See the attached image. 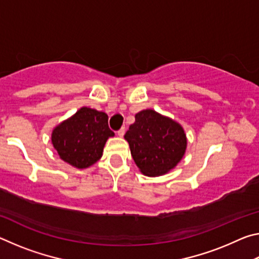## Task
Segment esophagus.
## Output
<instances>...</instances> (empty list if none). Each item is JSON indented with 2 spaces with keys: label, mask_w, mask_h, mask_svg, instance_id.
<instances>
[{
  "label": "esophagus",
  "mask_w": 259,
  "mask_h": 259,
  "mask_svg": "<svg viewBox=\"0 0 259 259\" xmlns=\"http://www.w3.org/2000/svg\"><path fill=\"white\" fill-rule=\"evenodd\" d=\"M124 134H125V128L124 126H122V128L117 131V135H119V137H123Z\"/></svg>",
  "instance_id": "obj_1"
}]
</instances>
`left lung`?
Here are the masks:
<instances>
[{
    "label": "left lung",
    "mask_w": 259,
    "mask_h": 259,
    "mask_svg": "<svg viewBox=\"0 0 259 259\" xmlns=\"http://www.w3.org/2000/svg\"><path fill=\"white\" fill-rule=\"evenodd\" d=\"M135 119L124 139L136 165L148 177L168 174L186 152L187 138L183 126L154 109L140 111Z\"/></svg>",
    "instance_id": "1"
}]
</instances>
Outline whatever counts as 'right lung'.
Returning a JSON list of instances; mask_svg holds the SVG:
<instances>
[{
	"label": "right lung",
	"mask_w": 259,
	"mask_h": 259,
	"mask_svg": "<svg viewBox=\"0 0 259 259\" xmlns=\"http://www.w3.org/2000/svg\"><path fill=\"white\" fill-rule=\"evenodd\" d=\"M113 136L106 113L81 107L55 126L51 143L61 160L74 168L85 169L103 156L105 144Z\"/></svg>",
	"instance_id": "1"
}]
</instances>
